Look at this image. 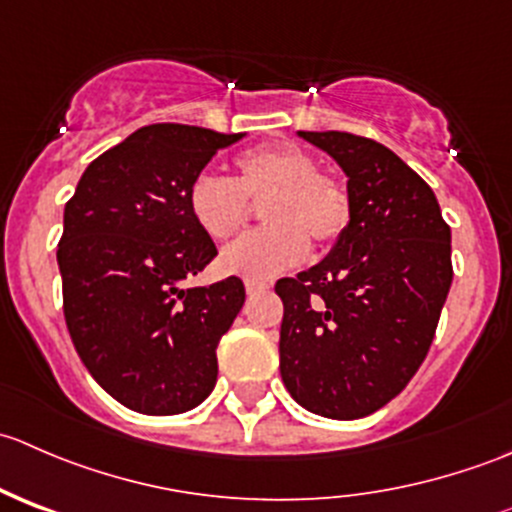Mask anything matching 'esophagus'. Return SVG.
Segmentation results:
<instances>
[{"mask_svg": "<svg viewBox=\"0 0 512 512\" xmlns=\"http://www.w3.org/2000/svg\"><path fill=\"white\" fill-rule=\"evenodd\" d=\"M245 289H247V294H250V297H255V294H262V292H267V289H270V285H267V282H255V280H247V282H245Z\"/></svg>", "mask_w": 512, "mask_h": 512, "instance_id": "esophagus-1", "label": "esophagus"}]
</instances>
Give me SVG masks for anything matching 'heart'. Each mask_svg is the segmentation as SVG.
Masks as SVG:
<instances>
[{
    "label": "heart",
    "mask_w": 512,
    "mask_h": 512,
    "mask_svg": "<svg viewBox=\"0 0 512 512\" xmlns=\"http://www.w3.org/2000/svg\"><path fill=\"white\" fill-rule=\"evenodd\" d=\"M237 178L200 173L188 188L195 223L213 240L240 230L247 198H270L262 208L267 227L247 232L220 255L225 272L245 280H272L307 260L309 240L329 245L349 225V193L332 175L319 173L317 160L289 143L262 146L235 158Z\"/></svg>",
    "instance_id": "1"
}]
</instances>
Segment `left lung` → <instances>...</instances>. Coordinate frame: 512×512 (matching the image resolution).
Segmentation results:
<instances>
[{"mask_svg": "<svg viewBox=\"0 0 512 512\" xmlns=\"http://www.w3.org/2000/svg\"><path fill=\"white\" fill-rule=\"evenodd\" d=\"M347 175L349 225L319 265L285 277L280 371L312 414L364 418L426 359L451 289V227L394 151L342 131H297Z\"/></svg>", "mask_w": 512, "mask_h": 512, "instance_id": "8db88e82", "label": "left lung"}]
</instances>
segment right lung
<instances>
[{
	"mask_svg": "<svg viewBox=\"0 0 512 512\" xmlns=\"http://www.w3.org/2000/svg\"><path fill=\"white\" fill-rule=\"evenodd\" d=\"M240 138L143 126L84 170L64 208L56 262L71 342L101 389L138 414H183L218 381L215 352L245 285L183 287L218 255L190 215L188 188Z\"/></svg>",
	"mask_w": 512,
	"mask_h": 512,
	"instance_id": "1",
	"label": "right lung"
}]
</instances>
